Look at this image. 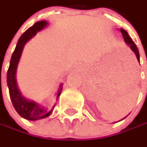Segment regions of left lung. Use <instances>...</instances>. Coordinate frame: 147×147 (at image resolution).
<instances>
[{"label": "left lung", "mask_w": 147, "mask_h": 147, "mask_svg": "<svg viewBox=\"0 0 147 147\" xmlns=\"http://www.w3.org/2000/svg\"><path fill=\"white\" fill-rule=\"evenodd\" d=\"M120 32H121V33L123 34V39H124V42L127 43V45L130 47V48L132 49V51L135 53L136 56H137V59H138V60L139 61V63H140V55H139L138 49L137 47L136 44L133 42L132 38L129 37V35H128V33L127 32V31H125V30L123 29V28H120ZM126 117H127V116H126ZM126 117H125V118H126ZM125 118H123V119H124ZM123 119H121V120H123ZM121 120H120V121H121Z\"/></svg>", "instance_id": "1"}]
</instances>
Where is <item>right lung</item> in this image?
Instances as JSON below:
<instances>
[{
  "label": "right lung",
  "instance_id": "add662e5",
  "mask_svg": "<svg viewBox=\"0 0 147 147\" xmlns=\"http://www.w3.org/2000/svg\"><path fill=\"white\" fill-rule=\"evenodd\" d=\"M47 24L48 23L46 20L37 22L22 34L16 45L14 53L12 54L7 72V86L9 88V96L11 99L12 104L14 105L15 110L18 112V114L28 120H38L48 117L52 112L55 106L54 105L53 108L49 110L47 107L42 106L33 100L25 98L20 92L16 82L17 67L25 44L37 34V32L42 30L44 28L47 26ZM62 86L63 83H60L57 92V99L59 98V95L61 93Z\"/></svg>",
  "mask_w": 147,
  "mask_h": 147
}]
</instances>
